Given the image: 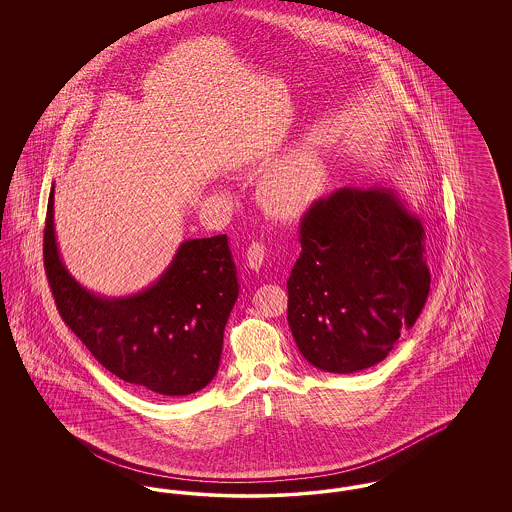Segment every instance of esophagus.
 Masks as SVG:
<instances>
[{
    "label": "esophagus",
    "mask_w": 512,
    "mask_h": 512,
    "mask_svg": "<svg viewBox=\"0 0 512 512\" xmlns=\"http://www.w3.org/2000/svg\"><path fill=\"white\" fill-rule=\"evenodd\" d=\"M265 255H267V249L265 245L259 244V242H253V244L247 247V265L251 270H259L265 263Z\"/></svg>",
    "instance_id": "34e87169"
}]
</instances>
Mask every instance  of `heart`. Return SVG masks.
Returning a JSON list of instances; mask_svg holds the SVG:
<instances>
[{
  "mask_svg": "<svg viewBox=\"0 0 512 512\" xmlns=\"http://www.w3.org/2000/svg\"><path fill=\"white\" fill-rule=\"evenodd\" d=\"M330 186V165L317 147L303 146L284 155L259 184V199L270 217L299 220L309 215Z\"/></svg>",
  "mask_w": 512,
  "mask_h": 512,
  "instance_id": "1",
  "label": "heart"
}]
</instances>
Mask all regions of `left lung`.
Instances as JSON below:
<instances>
[{
    "label": "left lung",
    "mask_w": 512,
    "mask_h": 512,
    "mask_svg": "<svg viewBox=\"0 0 512 512\" xmlns=\"http://www.w3.org/2000/svg\"><path fill=\"white\" fill-rule=\"evenodd\" d=\"M288 280V324L301 355L324 372L382 363L430 293L424 226L393 190L320 199L301 222Z\"/></svg>",
    "instance_id": "left-lung-1"
}]
</instances>
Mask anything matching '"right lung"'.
Wrapping results in <instances>:
<instances>
[{"label":"right lung","instance_id":"add662e5","mask_svg":"<svg viewBox=\"0 0 512 512\" xmlns=\"http://www.w3.org/2000/svg\"><path fill=\"white\" fill-rule=\"evenodd\" d=\"M51 186L44 263L59 315L109 372L165 397L203 390L217 374L224 326L240 282L226 234L186 240L142 292L105 297L65 267Z\"/></svg>","mask_w":512,"mask_h":512}]
</instances>
